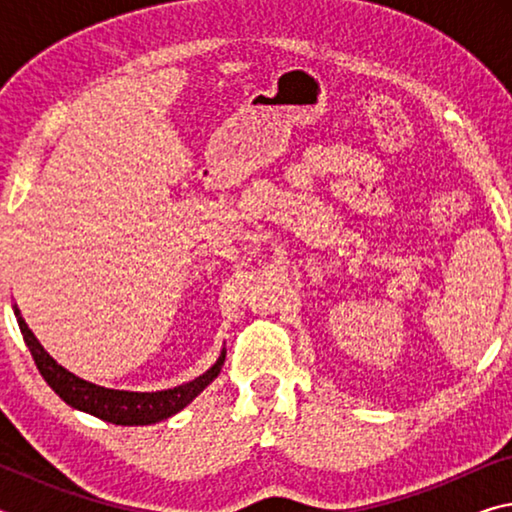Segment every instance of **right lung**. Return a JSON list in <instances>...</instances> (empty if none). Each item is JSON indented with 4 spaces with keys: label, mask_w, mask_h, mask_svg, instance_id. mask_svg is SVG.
Here are the masks:
<instances>
[{
    "label": "right lung",
    "mask_w": 512,
    "mask_h": 512,
    "mask_svg": "<svg viewBox=\"0 0 512 512\" xmlns=\"http://www.w3.org/2000/svg\"><path fill=\"white\" fill-rule=\"evenodd\" d=\"M13 311L17 316V325L24 336V343L29 345L31 357L36 361L40 375L45 377L47 384L54 388V393L60 400L67 402L74 409L85 411L112 424H121V427H140V424H155L160 420H167L178 411H183L185 406L194 400L196 395H201L212 381L219 377L221 366L225 361V350L221 357L216 359L214 366L203 372L201 377L187 381L183 386L167 388V391H155V393H133V391H115V388H103L97 384H90L81 377L72 375L63 366L49 357L40 341L33 336L29 325L24 323L20 316V309L13 305Z\"/></svg>",
    "instance_id": "add662e5"
}]
</instances>
